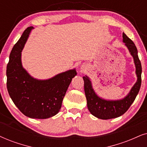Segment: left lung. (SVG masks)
<instances>
[{"label":"left lung","mask_w":147,"mask_h":147,"mask_svg":"<svg viewBox=\"0 0 147 147\" xmlns=\"http://www.w3.org/2000/svg\"><path fill=\"white\" fill-rule=\"evenodd\" d=\"M123 42L125 43V45L127 46L131 55L134 57L136 68V72L138 77L137 82L135 83L129 94L125 98L117 101H107L102 99L98 97L94 92L91 81L88 77H83L84 81V90L87 99V108L94 116L101 119H110L123 115L134 101L140 88L142 81V66L138 56L137 48L132 40L128 38L124 33H123Z\"/></svg>","instance_id":"1"}]
</instances>
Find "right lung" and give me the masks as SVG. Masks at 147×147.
<instances>
[{
	"instance_id": "obj_1",
	"label": "right lung",
	"mask_w": 147,
	"mask_h": 147,
	"mask_svg": "<svg viewBox=\"0 0 147 147\" xmlns=\"http://www.w3.org/2000/svg\"><path fill=\"white\" fill-rule=\"evenodd\" d=\"M32 28H27L13 47L7 66V87L15 105L24 115L47 119L60 111L68 87L77 73L70 70L46 81L31 77L22 68L21 52Z\"/></svg>"
}]
</instances>
